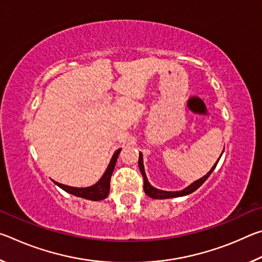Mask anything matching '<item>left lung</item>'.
Masks as SVG:
<instances>
[{"label":"left lung","instance_id":"left-lung-1","mask_svg":"<svg viewBox=\"0 0 262 262\" xmlns=\"http://www.w3.org/2000/svg\"><path fill=\"white\" fill-rule=\"evenodd\" d=\"M224 151V150H223ZM223 154V152H222ZM222 156V155H221ZM221 158V157H220ZM219 158V161H220ZM219 161H217L214 166H212L210 168V171L208 172V173L206 176H203L202 178H200L196 181H194V183L190 184L189 186H187V187L184 188L183 190H177V192H167V190H162V189H158V188H155L154 186L150 185V183L148 181V178H147V174H145V171H144V165H143V156H142V154L140 152V157H139V167H140V171L142 176H143V179H144V192L145 194L148 195V196L152 198V199H158V200H162V199H171V198H179V196H185V195H188L190 193H193L200 186L205 183V181L209 178V176L211 174V172L215 170V167L217 165V163H219Z\"/></svg>","mask_w":262,"mask_h":262}]
</instances>
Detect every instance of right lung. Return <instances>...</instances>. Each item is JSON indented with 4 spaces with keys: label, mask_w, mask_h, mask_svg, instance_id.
Instances as JSON below:
<instances>
[{
    "label": "right lung",
    "mask_w": 262,
    "mask_h": 262,
    "mask_svg": "<svg viewBox=\"0 0 262 262\" xmlns=\"http://www.w3.org/2000/svg\"><path fill=\"white\" fill-rule=\"evenodd\" d=\"M120 151H121V149H118L117 151L114 152L112 158H111V162L108 164L107 168H106V171L104 172L103 177H101V178L97 181L95 185L89 186V187H72V186L60 184L54 180H53V183L59 186L60 188L66 190L67 193L75 195V196L83 198V199H86V200H91V201L104 200V199L108 196L111 177H112L113 170L115 167V163H117V159L119 157V154H120Z\"/></svg>",
    "instance_id": "1"
}]
</instances>
